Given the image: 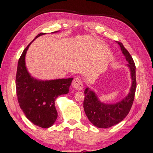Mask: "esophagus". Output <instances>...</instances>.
I'll use <instances>...</instances> for the list:
<instances>
[{"mask_svg":"<svg viewBox=\"0 0 153 153\" xmlns=\"http://www.w3.org/2000/svg\"><path fill=\"white\" fill-rule=\"evenodd\" d=\"M72 86L73 87V88L76 89V90H78V91L82 90L83 88L82 80L78 78H74V80H73V82H72Z\"/></svg>","mask_w":153,"mask_h":153,"instance_id":"esophagus-1","label":"esophagus"}]
</instances>
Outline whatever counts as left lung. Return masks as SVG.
Returning a JSON list of instances; mask_svg holds the SVG:
<instances>
[{"mask_svg":"<svg viewBox=\"0 0 153 153\" xmlns=\"http://www.w3.org/2000/svg\"><path fill=\"white\" fill-rule=\"evenodd\" d=\"M121 50L129 64L132 84L127 97L120 102L114 104H105L99 100L97 95L88 87L85 90V100L83 107L87 118L91 123L99 128H108L123 121L129 113L133 104L136 88V66L131 54L126 50L123 44L117 42Z\"/></svg>","mask_w":153,"mask_h":153,"instance_id":"obj_1","label":"left lung"}]
</instances>
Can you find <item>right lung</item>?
<instances>
[{
	"mask_svg": "<svg viewBox=\"0 0 153 153\" xmlns=\"http://www.w3.org/2000/svg\"><path fill=\"white\" fill-rule=\"evenodd\" d=\"M44 34L41 33L36 38ZM30 43L24 49L18 62L15 81L17 100L26 117L32 123L49 128L57 118L54 105L56 99L68 93L73 78L42 81L32 78L25 66L26 53Z\"/></svg>",
	"mask_w": 153,
	"mask_h": 153,
	"instance_id": "obj_1",
	"label": "right lung"
}]
</instances>
